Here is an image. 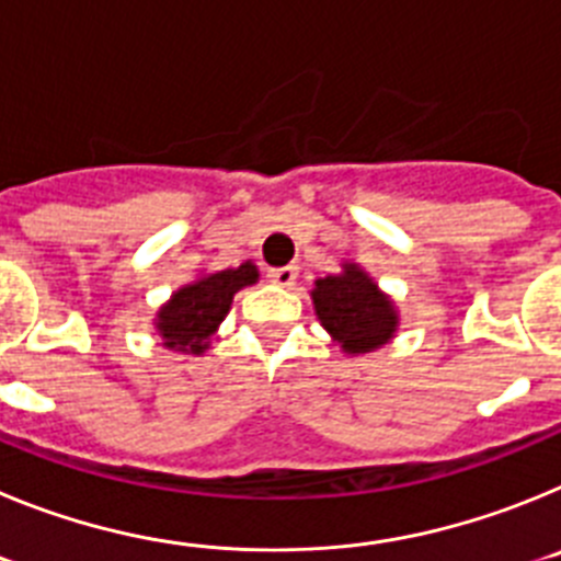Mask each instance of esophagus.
Returning a JSON list of instances; mask_svg holds the SVG:
<instances>
[{
    "label": "esophagus",
    "instance_id": "obj_1",
    "mask_svg": "<svg viewBox=\"0 0 561 561\" xmlns=\"http://www.w3.org/2000/svg\"><path fill=\"white\" fill-rule=\"evenodd\" d=\"M270 280L272 284L286 286V289H289V286H295V280H297V266L289 264V266H277V270H270Z\"/></svg>",
    "mask_w": 561,
    "mask_h": 561
}]
</instances>
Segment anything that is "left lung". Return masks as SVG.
Instances as JSON below:
<instances>
[{"instance_id": "8db88e82", "label": "left lung", "mask_w": 561, "mask_h": 561, "mask_svg": "<svg viewBox=\"0 0 561 561\" xmlns=\"http://www.w3.org/2000/svg\"><path fill=\"white\" fill-rule=\"evenodd\" d=\"M317 320L345 354H370L393 340L399 314L374 277L359 264H342L340 275L314 280L311 289Z\"/></svg>"}]
</instances>
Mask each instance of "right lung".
Returning a JSON list of instances; mask_svg holds the SVG:
<instances>
[{
  "label": "right lung",
  "mask_w": 561,
  "mask_h": 561,
  "mask_svg": "<svg viewBox=\"0 0 561 561\" xmlns=\"http://www.w3.org/2000/svg\"><path fill=\"white\" fill-rule=\"evenodd\" d=\"M255 280V264L247 261L236 270L202 275L199 280L173 291L171 300L157 311V323H153L160 331L162 345L182 354H205L210 348V336L230 311L236 291L252 286Z\"/></svg>",
  "instance_id": "1"
}]
</instances>
